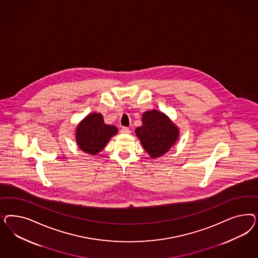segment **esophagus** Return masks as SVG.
Listing matches in <instances>:
<instances>
[{
  "instance_id": "1",
  "label": "esophagus",
  "mask_w": 258,
  "mask_h": 258,
  "mask_svg": "<svg viewBox=\"0 0 258 258\" xmlns=\"http://www.w3.org/2000/svg\"><path fill=\"white\" fill-rule=\"evenodd\" d=\"M121 133H130V128L128 127H126V126H123L122 128H121Z\"/></svg>"
}]
</instances>
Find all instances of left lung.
<instances>
[{
	"label": "left lung",
	"instance_id": "obj_1",
	"mask_svg": "<svg viewBox=\"0 0 258 258\" xmlns=\"http://www.w3.org/2000/svg\"><path fill=\"white\" fill-rule=\"evenodd\" d=\"M142 125L135 130L143 148L153 159L163 156L179 139V128L164 113L152 109L144 112Z\"/></svg>",
	"mask_w": 258,
	"mask_h": 258
}]
</instances>
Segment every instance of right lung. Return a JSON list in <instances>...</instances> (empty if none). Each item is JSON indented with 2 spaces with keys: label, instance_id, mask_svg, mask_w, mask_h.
<instances>
[{
  "label": "right lung",
  "instance_id": "obj_1",
  "mask_svg": "<svg viewBox=\"0 0 258 258\" xmlns=\"http://www.w3.org/2000/svg\"><path fill=\"white\" fill-rule=\"evenodd\" d=\"M117 133L115 125L104 123L101 113L93 112L78 124L76 130V140L81 150L88 154L96 155Z\"/></svg>",
  "mask_w": 258,
  "mask_h": 258
}]
</instances>
